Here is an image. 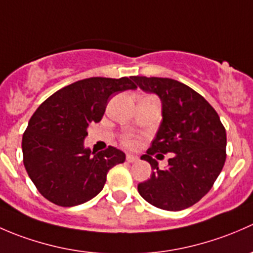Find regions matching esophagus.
I'll use <instances>...</instances> for the list:
<instances>
[{"instance_id":"34e87169","label":"esophagus","mask_w":253,"mask_h":253,"mask_svg":"<svg viewBox=\"0 0 253 253\" xmlns=\"http://www.w3.org/2000/svg\"><path fill=\"white\" fill-rule=\"evenodd\" d=\"M126 160L128 163H136L137 160H138V157H137V155H134V154H131V153H127Z\"/></svg>"}]
</instances>
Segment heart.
Returning <instances> with one entry per match:
<instances>
[{"label":"heart","mask_w":253,"mask_h":253,"mask_svg":"<svg viewBox=\"0 0 253 253\" xmlns=\"http://www.w3.org/2000/svg\"><path fill=\"white\" fill-rule=\"evenodd\" d=\"M124 143L126 145H128V147H136L138 144V139L133 136H126L124 138Z\"/></svg>","instance_id":"heart-1"}]
</instances>
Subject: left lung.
<instances>
[{"mask_svg": "<svg viewBox=\"0 0 253 253\" xmlns=\"http://www.w3.org/2000/svg\"><path fill=\"white\" fill-rule=\"evenodd\" d=\"M145 93L162 101L163 121L152 147L141 159L152 175L138 185L139 195L165 211H182L206 196L226 159V132L219 115L202 95L170 78L132 77ZM172 152L167 169H159L151 155ZM159 155V154H158Z\"/></svg>", "mask_w": 253, "mask_h": 253, "instance_id": "obj_1", "label": "left lung"}]
</instances>
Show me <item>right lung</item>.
<instances>
[{
	"mask_svg": "<svg viewBox=\"0 0 253 253\" xmlns=\"http://www.w3.org/2000/svg\"><path fill=\"white\" fill-rule=\"evenodd\" d=\"M136 88L127 77L82 79L53 93L37 109L23 134V163L46 200L73 207L103 190L109 170L124 163L126 155L115 147L99 153L84 147L86 128L100 121L112 96Z\"/></svg>",
	"mask_w": 253,
	"mask_h": 253,
	"instance_id": "right-lung-1",
	"label": "right lung"
}]
</instances>
